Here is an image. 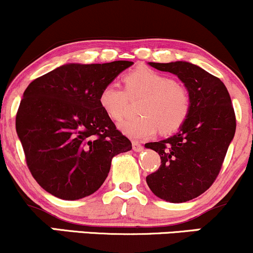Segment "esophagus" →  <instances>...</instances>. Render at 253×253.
Returning <instances> with one entry per match:
<instances>
[{
	"label": "esophagus",
	"mask_w": 253,
	"mask_h": 253,
	"mask_svg": "<svg viewBox=\"0 0 253 253\" xmlns=\"http://www.w3.org/2000/svg\"><path fill=\"white\" fill-rule=\"evenodd\" d=\"M132 147H133V150L135 151V152H140V151L144 150V147L141 146V144L138 143V141H133Z\"/></svg>",
	"instance_id": "34e87169"
}]
</instances>
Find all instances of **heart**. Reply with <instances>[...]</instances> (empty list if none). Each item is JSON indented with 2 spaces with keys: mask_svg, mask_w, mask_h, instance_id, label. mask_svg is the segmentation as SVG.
Instances as JSON below:
<instances>
[{
  "mask_svg": "<svg viewBox=\"0 0 253 253\" xmlns=\"http://www.w3.org/2000/svg\"><path fill=\"white\" fill-rule=\"evenodd\" d=\"M125 89L109 82L101 89L98 102L113 120L126 114L130 98L143 96L138 103L140 115L128 118L119 124L124 134L133 139H146L157 130L163 134L175 132L187 120L190 112V95L172 77L139 66L124 77Z\"/></svg>",
  "mask_w": 253,
  "mask_h": 253,
  "instance_id": "b5f03b06",
  "label": "heart"
}]
</instances>
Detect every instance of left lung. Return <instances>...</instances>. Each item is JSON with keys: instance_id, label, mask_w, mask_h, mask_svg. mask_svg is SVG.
I'll return each instance as SVG.
<instances>
[{"instance_id": "obj_1", "label": "left lung", "mask_w": 253, "mask_h": 253, "mask_svg": "<svg viewBox=\"0 0 253 253\" xmlns=\"http://www.w3.org/2000/svg\"><path fill=\"white\" fill-rule=\"evenodd\" d=\"M149 64L184 83L190 112L175 135L145 145L161 156V167L146 182L159 199L187 202L216 179L236 133V114L225 84L200 66L187 62Z\"/></svg>"}]
</instances>
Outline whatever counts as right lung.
<instances>
[{
  "label": "right lung",
  "instance_id": "right-lung-1",
  "mask_svg": "<svg viewBox=\"0 0 253 253\" xmlns=\"http://www.w3.org/2000/svg\"><path fill=\"white\" fill-rule=\"evenodd\" d=\"M133 62L65 64L30 83L16 113L26 163L40 187L62 200L91 195L113 157L132 150L98 95Z\"/></svg>",
  "mask_w": 253,
  "mask_h": 253
}]
</instances>
